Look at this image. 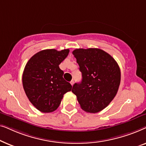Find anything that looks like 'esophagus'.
Wrapping results in <instances>:
<instances>
[{
    "mask_svg": "<svg viewBox=\"0 0 146 146\" xmlns=\"http://www.w3.org/2000/svg\"><path fill=\"white\" fill-rule=\"evenodd\" d=\"M74 83V80H71V82H70V84H71V85H72V86H73Z\"/></svg>",
    "mask_w": 146,
    "mask_h": 146,
    "instance_id": "1",
    "label": "esophagus"
}]
</instances>
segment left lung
I'll use <instances>...</instances> for the list:
<instances>
[{
  "label": "left lung",
  "instance_id": "8db88e82",
  "mask_svg": "<svg viewBox=\"0 0 146 146\" xmlns=\"http://www.w3.org/2000/svg\"><path fill=\"white\" fill-rule=\"evenodd\" d=\"M80 66L82 79L75 83L72 92L81 108L97 113L112 101L118 90L120 69L109 54L99 48H79L72 52Z\"/></svg>",
  "mask_w": 146,
  "mask_h": 146
}]
</instances>
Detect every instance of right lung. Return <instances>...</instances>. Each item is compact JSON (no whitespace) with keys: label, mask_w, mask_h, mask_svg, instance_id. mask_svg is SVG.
Wrapping results in <instances>:
<instances>
[{"label":"right lung","mask_w":146,"mask_h":146,"mask_svg":"<svg viewBox=\"0 0 146 146\" xmlns=\"http://www.w3.org/2000/svg\"><path fill=\"white\" fill-rule=\"evenodd\" d=\"M69 49H47L35 54L28 61L23 74V84L28 98L37 110L52 112L60 104L72 85L64 79L59 64L68 55Z\"/></svg>","instance_id":"obj_1"}]
</instances>
